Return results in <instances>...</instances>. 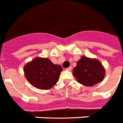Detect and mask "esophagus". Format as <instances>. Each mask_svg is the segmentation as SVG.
I'll return each mask as SVG.
<instances>
[{"label": "esophagus", "mask_w": 123, "mask_h": 123, "mask_svg": "<svg viewBox=\"0 0 123 123\" xmlns=\"http://www.w3.org/2000/svg\"><path fill=\"white\" fill-rule=\"evenodd\" d=\"M66 70H68V71H71L72 70V66H70V67H68V68L66 69Z\"/></svg>", "instance_id": "esophagus-1"}]
</instances>
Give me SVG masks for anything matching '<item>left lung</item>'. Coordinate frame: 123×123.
<instances>
[{"label":"left lung","mask_w":123,"mask_h":123,"mask_svg":"<svg viewBox=\"0 0 123 123\" xmlns=\"http://www.w3.org/2000/svg\"><path fill=\"white\" fill-rule=\"evenodd\" d=\"M105 71L103 65L96 59L82 56L73 69V75L80 84L92 87L101 82Z\"/></svg>","instance_id":"left-lung-1"}]
</instances>
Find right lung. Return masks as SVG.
Returning <instances> with one entry per match:
<instances>
[{
    "label": "right lung",
    "instance_id": "obj_1",
    "mask_svg": "<svg viewBox=\"0 0 123 123\" xmlns=\"http://www.w3.org/2000/svg\"><path fill=\"white\" fill-rule=\"evenodd\" d=\"M25 78L37 89L48 90L52 88L63 70L59 64H55L48 58L36 57L24 66Z\"/></svg>",
    "mask_w": 123,
    "mask_h": 123
}]
</instances>
